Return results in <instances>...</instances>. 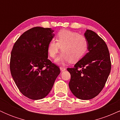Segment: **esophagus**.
I'll use <instances>...</instances> for the list:
<instances>
[{"mask_svg": "<svg viewBox=\"0 0 120 120\" xmlns=\"http://www.w3.org/2000/svg\"><path fill=\"white\" fill-rule=\"evenodd\" d=\"M60 69L61 71H64L66 70V69L64 67H60Z\"/></svg>", "mask_w": 120, "mask_h": 120, "instance_id": "obj_1", "label": "esophagus"}]
</instances>
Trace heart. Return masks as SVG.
Listing matches in <instances>:
<instances>
[{"label": "heart", "mask_w": 120, "mask_h": 120, "mask_svg": "<svg viewBox=\"0 0 120 120\" xmlns=\"http://www.w3.org/2000/svg\"><path fill=\"white\" fill-rule=\"evenodd\" d=\"M56 41L52 40L49 43L47 53L51 58L54 59L61 49V54L55 60L57 64L78 61L86 54L89 47L86 37L71 30H60L56 35Z\"/></svg>", "instance_id": "obj_1"}]
</instances>
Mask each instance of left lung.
Listing matches in <instances>:
<instances>
[{"label":"left lung","mask_w":120,"mask_h":120,"mask_svg":"<svg viewBox=\"0 0 120 120\" xmlns=\"http://www.w3.org/2000/svg\"><path fill=\"white\" fill-rule=\"evenodd\" d=\"M89 43L88 52L74 68H67L71 74L69 89L81 100L95 98L102 90L111 72V63L107 45L94 31L84 34Z\"/></svg>","instance_id":"left-lung-1"}]
</instances>
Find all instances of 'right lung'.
Masks as SVG:
<instances>
[{"mask_svg": "<svg viewBox=\"0 0 120 120\" xmlns=\"http://www.w3.org/2000/svg\"><path fill=\"white\" fill-rule=\"evenodd\" d=\"M51 28L35 27L15 42L10 61L11 75L20 92L39 100L49 94L60 74L58 67L48 59L47 47L55 37Z\"/></svg>", "mask_w": 120, "mask_h": 120, "instance_id": "right-lung-1", "label": "right lung"}]
</instances>
